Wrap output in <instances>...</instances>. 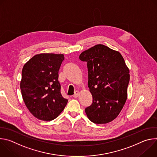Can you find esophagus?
I'll use <instances>...</instances> for the list:
<instances>
[{"mask_svg":"<svg viewBox=\"0 0 157 157\" xmlns=\"http://www.w3.org/2000/svg\"><path fill=\"white\" fill-rule=\"evenodd\" d=\"M79 92L78 91H76L75 92V94L73 95V98H77L79 96Z\"/></svg>","mask_w":157,"mask_h":157,"instance_id":"1","label":"esophagus"}]
</instances>
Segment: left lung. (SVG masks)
I'll list each match as a JSON object with an SVG mask.
<instances>
[{
    "mask_svg": "<svg viewBox=\"0 0 157 157\" xmlns=\"http://www.w3.org/2000/svg\"><path fill=\"white\" fill-rule=\"evenodd\" d=\"M80 60L87 62L88 87L93 103L85 109L91 122L107 124L115 119L127 98L129 70L121 54L104 44L82 52Z\"/></svg>",
    "mask_w": 157,
    "mask_h": 157,
    "instance_id": "8db88e82",
    "label": "left lung"
}]
</instances>
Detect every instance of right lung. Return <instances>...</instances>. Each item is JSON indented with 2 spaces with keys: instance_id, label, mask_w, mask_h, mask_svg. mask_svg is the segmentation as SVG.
<instances>
[{
  "instance_id": "add662e5",
  "label": "right lung",
  "mask_w": 157,
  "mask_h": 157,
  "mask_svg": "<svg viewBox=\"0 0 157 157\" xmlns=\"http://www.w3.org/2000/svg\"><path fill=\"white\" fill-rule=\"evenodd\" d=\"M63 54L41 53L24 66L20 89L25 105L37 119L50 121L64 110L68 99L61 94L58 71Z\"/></svg>"
}]
</instances>
